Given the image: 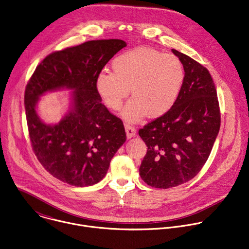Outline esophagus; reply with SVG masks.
<instances>
[{
	"label": "esophagus",
	"instance_id": "esophagus-1",
	"mask_svg": "<svg viewBox=\"0 0 249 249\" xmlns=\"http://www.w3.org/2000/svg\"><path fill=\"white\" fill-rule=\"evenodd\" d=\"M125 131H126V135H127L128 139H131V138L135 137V135H136V129L129 124H125Z\"/></svg>",
	"mask_w": 249,
	"mask_h": 249
}]
</instances>
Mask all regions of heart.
Here are the masks:
<instances>
[{"instance_id":"1","label":"heart","mask_w":249,"mask_h":249,"mask_svg":"<svg viewBox=\"0 0 249 249\" xmlns=\"http://www.w3.org/2000/svg\"><path fill=\"white\" fill-rule=\"evenodd\" d=\"M113 72L101 71L96 90L112 109L121 108L131 89L132 99L121 112L128 122H139L145 115L157 118L175 105L184 80V68L174 54L140 47L127 50L111 63Z\"/></svg>"}]
</instances>
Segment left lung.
<instances>
[{
  "label": "left lung",
  "instance_id": "obj_1",
  "mask_svg": "<svg viewBox=\"0 0 249 249\" xmlns=\"http://www.w3.org/2000/svg\"><path fill=\"white\" fill-rule=\"evenodd\" d=\"M184 68V80L172 108L139 130L147 146L140 176L155 188H171L195 178L207 162L220 129L213 77L203 65L172 49Z\"/></svg>",
  "mask_w": 249,
  "mask_h": 249
}]
</instances>
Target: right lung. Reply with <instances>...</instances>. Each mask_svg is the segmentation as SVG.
<instances>
[{"label": "right lung", "mask_w": 249, "mask_h": 249, "mask_svg": "<svg viewBox=\"0 0 249 249\" xmlns=\"http://www.w3.org/2000/svg\"><path fill=\"white\" fill-rule=\"evenodd\" d=\"M122 39L89 40L47 55L29 79L24 96L33 150L57 179L84 187L98 183L126 141L123 122L102 104L96 77L123 47ZM72 89V108L57 124L38 117L35 107L44 92Z\"/></svg>", "instance_id": "1"}]
</instances>
